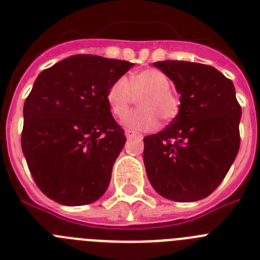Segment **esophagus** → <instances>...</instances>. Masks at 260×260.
Returning <instances> with one entry per match:
<instances>
[{
    "mask_svg": "<svg viewBox=\"0 0 260 260\" xmlns=\"http://www.w3.org/2000/svg\"><path fill=\"white\" fill-rule=\"evenodd\" d=\"M125 135L127 139H133V138H142L141 134H138V133L133 132V130H128V128H126L125 130Z\"/></svg>",
    "mask_w": 260,
    "mask_h": 260,
    "instance_id": "34e87169",
    "label": "esophagus"
}]
</instances>
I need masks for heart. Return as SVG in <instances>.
Segmentation results:
<instances>
[{
  "instance_id": "obj_1",
  "label": "heart",
  "mask_w": 260,
  "mask_h": 260,
  "mask_svg": "<svg viewBox=\"0 0 260 260\" xmlns=\"http://www.w3.org/2000/svg\"><path fill=\"white\" fill-rule=\"evenodd\" d=\"M138 98L141 108L133 110L123 119V123L135 132H152L158 126L160 116L171 121L178 114L180 99L171 89L169 78L157 69L135 71L128 78H119L107 91V104L112 114L123 117Z\"/></svg>"
}]
</instances>
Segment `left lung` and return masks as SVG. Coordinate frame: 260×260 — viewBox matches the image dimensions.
<instances>
[{"label": "left lung", "mask_w": 260, "mask_h": 260, "mask_svg": "<svg viewBox=\"0 0 260 260\" xmlns=\"http://www.w3.org/2000/svg\"><path fill=\"white\" fill-rule=\"evenodd\" d=\"M180 93V110L162 132L143 139L147 177L174 202L206 198L221 183L240 150L241 107L232 80L203 63L160 61Z\"/></svg>", "instance_id": "left-lung-1"}]
</instances>
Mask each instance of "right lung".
I'll return each instance as SVG.
<instances>
[{
    "label": "right lung",
    "instance_id": "1",
    "mask_svg": "<svg viewBox=\"0 0 260 260\" xmlns=\"http://www.w3.org/2000/svg\"><path fill=\"white\" fill-rule=\"evenodd\" d=\"M133 66L75 54L36 78L23 107L22 150L36 185L52 201L83 206L107 191L126 137L105 95Z\"/></svg>",
    "mask_w": 260,
    "mask_h": 260
}]
</instances>
